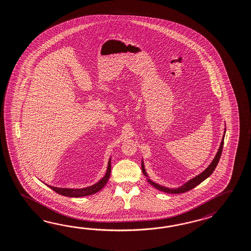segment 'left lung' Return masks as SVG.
Masks as SVG:
<instances>
[{"label": "left lung", "mask_w": 251, "mask_h": 251, "mask_svg": "<svg viewBox=\"0 0 251 251\" xmlns=\"http://www.w3.org/2000/svg\"><path fill=\"white\" fill-rule=\"evenodd\" d=\"M225 131H226V128H225ZM225 133H226V132H224L223 138H222V143H221V146H220V148H219L218 152H217V154H216L215 158L213 159V161L211 162V163H210V165H209L206 169L204 170L203 172H202L201 174H200V175H197V176H195L194 178L191 179L190 181H187L185 184L181 185V186L179 187V188L170 189V188H167V187L161 186V185H159L157 183H155V182H153V181H151V180H149V179H148L149 183L151 184V186L156 188L157 190H159V191H162L163 193H174V194L186 193L188 191H190V190H192L193 188H195V187L199 185L201 182H202L205 179H207V178H208L209 176H210V175L214 172L216 166L218 165V163H219V161H220V159H221V156H222V148H223V145H224ZM142 171H143V174L146 175V177H148V175L146 174V170H145V166H144V163H143V162H142Z\"/></svg>", "instance_id": "obj_1"}]
</instances>
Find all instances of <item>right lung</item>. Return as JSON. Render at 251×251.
Wrapping results in <instances>:
<instances>
[{
	"instance_id": "1",
	"label": "right lung",
	"mask_w": 251,
	"mask_h": 251,
	"mask_svg": "<svg viewBox=\"0 0 251 251\" xmlns=\"http://www.w3.org/2000/svg\"><path fill=\"white\" fill-rule=\"evenodd\" d=\"M111 174V159L108 161V165H107V170L105 173V176L100 180L99 182L94 184L92 186L83 188V189H68V188H57V187L50 186L54 192L63 195V196H68V197H83V196H88L91 195L94 193L100 192V190L105 186L106 182L108 181Z\"/></svg>"
}]
</instances>
